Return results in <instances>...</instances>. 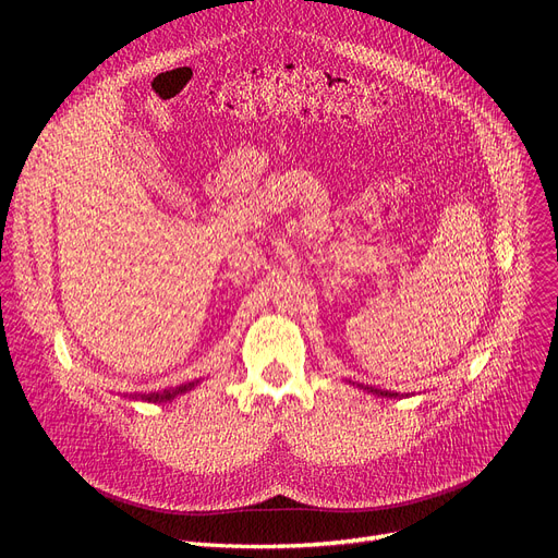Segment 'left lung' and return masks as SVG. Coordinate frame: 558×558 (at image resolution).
<instances>
[{
	"instance_id": "obj_1",
	"label": "left lung",
	"mask_w": 558,
	"mask_h": 558,
	"mask_svg": "<svg viewBox=\"0 0 558 558\" xmlns=\"http://www.w3.org/2000/svg\"><path fill=\"white\" fill-rule=\"evenodd\" d=\"M364 391H371L373 396H379V398H398V393H391V391H383V389H373V387H362Z\"/></svg>"
}]
</instances>
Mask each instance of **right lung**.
I'll return each instance as SVG.
<instances>
[{"mask_svg":"<svg viewBox=\"0 0 558 558\" xmlns=\"http://www.w3.org/2000/svg\"><path fill=\"white\" fill-rule=\"evenodd\" d=\"M196 385H198V379H194V383L179 385V387H169V389H162V391H151V393H124V398L160 404V402H171L173 398H179V396H183V393L192 391Z\"/></svg>","mask_w":558,"mask_h":558,"instance_id":"right-lung-1","label":"right lung"}]
</instances>
